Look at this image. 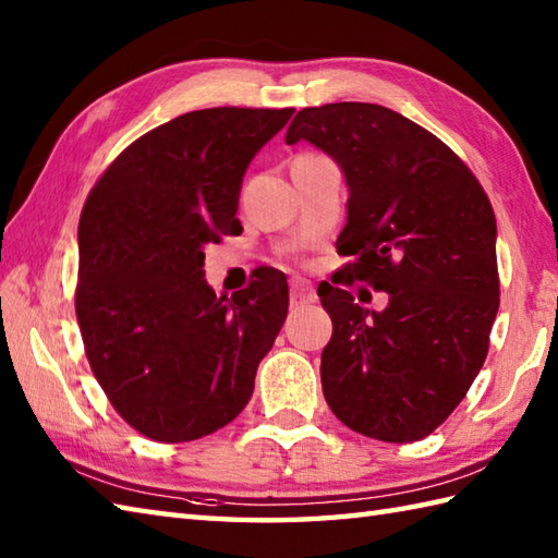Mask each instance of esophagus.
<instances>
[{
    "label": "esophagus",
    "mask_w": 558,
    "mask_h": 558,
    "mask_svg": "<svg viewBox=\"0 0 558 558\" xmlns=\"http://www.w3.org/2000/svg\"><path fill=\"white\" fill-rule=\"evenodd\" d=\"M290 300L294 306H302V304H314L318 298H316V290L312 282L306 280H292L290 286Z\"/></svg>",
    "instance_id": "esophagus-1"
}]
</instances>
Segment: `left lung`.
I'll use <instances>...</instances> for the list:
<instances>
[{
	"label": "left lung",
	"instance_id": "1",
	"mask_svg": "<svg viewBox=\"0 0 558 558\" xmlns=\"http://www.w3.org/2000/svg\"><path fill=\"white\" fill-rule=\"evenodd\" d=\"M345 172V280L388 292L384 312L318 286L333 336L322 354L328 408L390 444L429 436L465 398L499 312L496 218L477 177L424 126L372 102L304 108L286 141Z\"/></svg>",
	"mask_w": 558,
	"mask_h": 558
}]
</instances>
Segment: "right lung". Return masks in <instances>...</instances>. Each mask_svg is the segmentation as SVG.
Returning <instances> with one entry per match:
<instances>
[{
  "instance_id": "obj_1",
  "label": "right lung",
  "mask_w": 558,
  "mask_h": 558,
  "mask_svg": "<svg viewBox=\"0 0 558 558\" xmlns=\"http://www.w3.org/2000/svg\"><path fill=\"white\" fill-rule=\"evenodd\" d=\"M210 108L150 129L90 189L78 220L76 318L112 408L153 441L218 432L254 393L288 316V280L258 270L218 298L204 246L240 234L248 162L292 117Z\"/></svg>"
}]
</instances>
